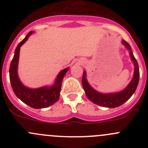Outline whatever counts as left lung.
Returning <instances> with one entry per match:
<instances>
[{
    "label": "left lung",
    "instance_id": "1",
    "mask_svg": "<svg viewBox=\"0 0 148 148\" xmlns=\"http://www.w3.org/2000/svg\"><path fill=\"white\" fill-rule=\"evenodd\" d=\"M122 44L129 51L130 56L131 60L133 62L134 66H135L133 77L129 84L123 90L118 92H114V93L107 94L98 92V91L95 90L94 88H92L87 82V79L86 78V71H84L83 72L82 84L84 90L85 91V94L91 102L97 104V105L108 107V108H114V107H120L132 97V95L135 93L137 89L139 82V78H140V71H139L138 62L132 53V49H131L130 44L126 42L125 40H122Z\"/></svg>",
    "mask_w": 148,
    "mask_h": 148
}]
</instances>
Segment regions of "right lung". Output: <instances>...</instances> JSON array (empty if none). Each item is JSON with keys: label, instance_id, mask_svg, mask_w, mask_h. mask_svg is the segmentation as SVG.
Masks as SVG:
<instances>
[{"label": "right lung", "instance_id": "add662e5", "mask_svg": "<svg viewBox=\"0 0 148 148\" xmlns=\"http://www.w3.org/2000/svg\"><path fill=\"white\" fill-rule=\"evenodd\" d=\"M33 33L34 31H30L26 36L19 43L15 50L14 56L11 61L9 69L10 81L13 92L22 102L34 109L46 108L59 100L62 81L69 68L68 67L62 70L56 77L53 84L51 86H44L36 89H31L24 86L19 79L18 75L19 53L21 46L25 44Z\"/></svg>", "mask_w": 148, "mask_h": 148}]
</instances>
